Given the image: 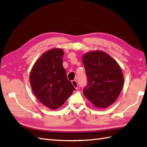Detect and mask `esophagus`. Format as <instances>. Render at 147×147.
<instances>
[{
  "label": "esophagus",
  "mask_w": 147,
  "mask_h": 147,
  "mask_svg": "<svg viewBox=\"0 0 147 147\" xmlns=\"http://www.w3.org/2000/svg\"><path fill=\"white\" fill-rule=\"evenodd\" d=\"M71 83H72L73 85L74 86V88H76V90L78 89V82L76 80H73L71 81Z\"/></svg>",
  "instance_id": "34e87169"
}]
</instances>
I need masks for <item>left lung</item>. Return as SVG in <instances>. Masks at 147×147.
Instances as JSON below:
<instances>
[{"mask_svg":"<svg viewBox=\"0 0 147 147\" xmlns=\"http://www.w3.org/2000/svg\"><path fill=\"white\" fill-rule=\"evenodd\" d=\"M88 84L83 90L84 96L95 107L106 108L117 100L124 79L117 61L103 51L84 54L82 59Z\"/></svg>","mask_w":147,"mask_h":147,"instance_id":"obj_1","label":"left lung"}]
</instances>
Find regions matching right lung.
Wrapping results in <instances>:
<instances>
[{
	"label": "right lung",
	"mask_w": 147,
	"mask_h": 147,
	"mask_svg": "<svg viewBox=\"0 0 147 147\" xmlns=\"http://www.w3.org/2000/svg\"><path fill=\"white\" fill-rule=\"evenodd\" d=\"M63 56L61 49L47 51L35 63L30 73V83L35 96L52 110L61 107L75 91L63 66Z\"/></svg>",
	"instance_id": "obj_1"
}]
</instances>
